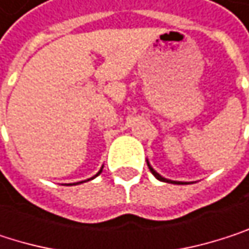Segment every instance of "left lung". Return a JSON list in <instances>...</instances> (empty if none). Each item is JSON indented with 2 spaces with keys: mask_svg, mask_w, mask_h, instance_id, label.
I'll return each instance as SVG.
<instances>
[{
  "mask_svg": "<svg viewBox=\"0 0 249 249\" xmlns=\"http://www.w3.org/2000/svg\"><path fill=\"white\" fill-rule=\"evenodd\" d=\"M147 166H149V169H150V172H152V174H153V175H155V177H156V178H158L159 181H163V182H169V184H188V182H179V181H171V179H166V178H163L162 175H159V174H158V172H156V171H155V169H153V168L150 166V163H149V160H147Z\"/></svg>",
  "mask_w": 249,
  "mask_h": 249,
  "instance_id": "8db88e82",
  "label": "left lung"
}]
</instances>
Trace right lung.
<instances>
[{"label": "right lung", "instance_id": "1", "mask_svg": "<svg viewBox=\"0 0 249 249\" xmlns=\"http://www.w3.org/2000/svg\"><path fill=\"white\" fill-rule=\"evenodd\" d=\"M100 172H102V169H100V171H99V172H97V174H96L94 177H97V175H100ZM94 177H93V178H94ZM93 178H91V179H93ZM87 181H90V179H87ZM77 184H81V182H77ZM71 185H75V184H71Z\"/></svg>", "mask_w": 249, "mask_h": 249}]
</instances>
